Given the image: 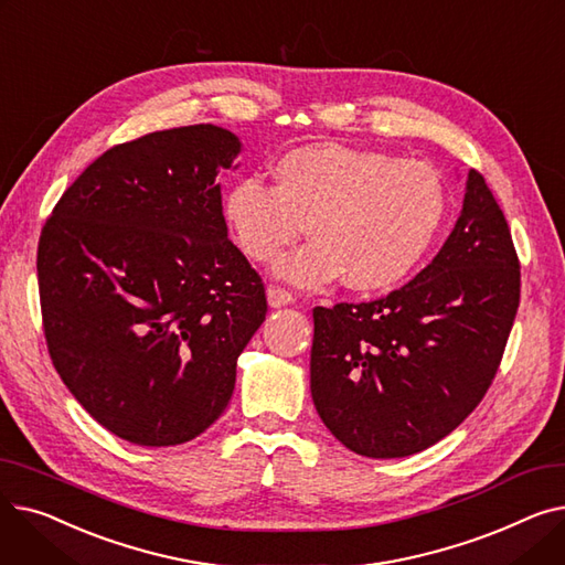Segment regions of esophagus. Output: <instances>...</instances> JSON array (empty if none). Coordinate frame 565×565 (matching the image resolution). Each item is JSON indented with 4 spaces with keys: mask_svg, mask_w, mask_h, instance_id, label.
I'll list each match as a JSON object with an SVG mask.
<instances>
[{
    "mask_svg": "<svg viewBox=\"0 0 565 565\" xmlns=\"http://www.w3.org/2000/svg\"><path fill=\"white\" fill-rule=\"evenodd\" d=\"M292 292L281 288V286H270L267 288V302H270V307H286V305H292Z\"/></svg>",
    "mask_w": 565,
    "mask_h": 565,
    "instance_id": "34e87169",
    "label": "esophagus"
}]
</instances>
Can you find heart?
<instances>
[{
	"label": "heart",
	"instance_id": "heart-1",
	"mask_svg": "<svg viewBox=\"0 0 565 565\" xmlns=\"http://www.w3.org/2000/svg\"><path fill=\"white\" fill-rule=\"evenodd\" d=\"M447 188L424 160L339 143L288 151L275 185L249 175L224 201L237 247L267 263L300 241L313 243L279 260L277 273L300 286L341 275L352 290L373 292L403 281L428 254L447 217Z\"/></svg>",
	"mask_w": 565,
	"mask_h": 565
}]
</instances>
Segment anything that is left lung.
<instances>
[{"mask_svg":"<svg viewBox=\"0 0 565 565\" xmlns=\"http://www.w3.org/2000/svg\"><path fill=\"white\" fill-rule=\"evenodd\" d=\"M520 305V258L486 178L430 265L371 302L313 309L311 396L322 424L366 458L419 454L488 394Z\"/></svg>","mask_w":565,"mask_h":565,"instance_id":"8db88e82","label":"left lung"}]
</instances>
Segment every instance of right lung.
I'll use <instances>...</instances> for the list:
<instances>
[{"label": "right lung", "mask_w": 565, "mask_h": 565, "mask_svg": "<svg viewBox=\"0 0 565 565\" xmlns=\"http://www.w3.org/2000/svg\"><path fill=\"white\" fill-rule=\"evenodd\" d=\"M237 151L211 124L116 143L41 231L50 360L103 428L139 447L190 441L220 419L267 313L224 220L220 173Z\"/></svg>", "instance_id": "add662e5"}]
</instances>
